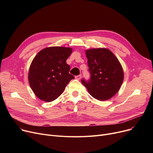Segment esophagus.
Segmentation results:
<instances>
[{"mask_svg": "<svg viewBox=\"0 0 153 153\" xmlns=\"http://www.w3.org/2000/svg\"><path fill=\"white\" fill-rule=\"evenodd\" d=\"M81 74H79V75H78V76H76V77H75V78L76 79H77V80H80L81 79Z\"/></svg>", "mask_w": 153, "mask_h": 153, "instance_id": "34e87169", "label": "esophagus"}]
</instances>
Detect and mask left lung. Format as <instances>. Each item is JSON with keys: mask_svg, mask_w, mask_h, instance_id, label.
<instances>
[{"mask_svg": "<svg viewBox=\"0 0 153 153\" xmlns=\"http://www.w3.org/2000/svg\"><path fill=\"white\" fill-rule=\"evenodd\" d=\"M91 77L81 80L92 97L99 100L110 99L119 91L123 81L121 64L111 51L106 48L85 51Z\"/></svg>", "mask_w": 153, "mask_h": 153, "instance_id": "left-lung-1", "label": "left lung"}]
</instances>
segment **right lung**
I'll list each match as a JSON object with an SVG mask.
<instances>
[{"instance_id": "obj_1", "label": "right lung", "mask_w": 153, "mask_h": 153, "mask_svg": "<svg viewBox=\"0 0 153 153\" xmlns=\"http://www.w3.org/2000/svg\"><path fill=\"white\" fill-rule=\"evenodd\" d=\"M70 48L53 46L40 51L34 58L28 72V81L37 97L45 102L57 99L74 76L69 73L66 60Z\"/></svg>"}]
</instances>
